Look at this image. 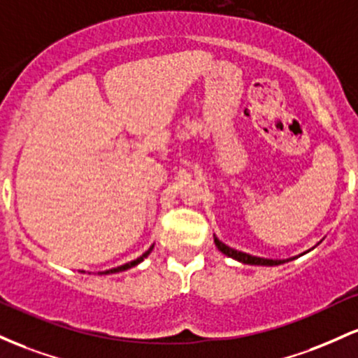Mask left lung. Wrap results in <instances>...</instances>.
<instances>
[{
  "label": "left lung",
  "instance_id": "obj_1",
  "mask_svg": "<svg viewBox=\"0 0 358 358\" xmlns=\"http://www.w3.org/2000/svg\"><path fill=\"white\" fill-rule=\"evenodd\" d=\"M213 238H215V245L216 248H218L222 254H224L227 257H230V259H235L238 260V262L242 264H248V266H267V267H272V266H280V264H286V262H291V260L298 259V257L308 254V252H311L313 248H309V250L303 252V254L296 255V257H291V259H264V257H255V255H250V254H245V252H240V250H235V248L228 247L227 243H223L222 240L218 238L216 235H213Z\"/></svg>",
  "mask_w": 358,
  "mask_h": 358
}]
</instances>
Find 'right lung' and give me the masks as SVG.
I'll return each instance as SVG.
<instances>
[{
	"label": "right lung",
	"instance_id": "add662e5",
	"mask_svg": "<svg viewBox=\"0 0 358 358\" xmlns=\"http://www.w3.org/2000/svg\"><path fill=\"white\" fill-rule=\"evenodd\" d=\"M154 250V245H152L150 248H148V250L145 252V254H142L138 257V259H135V260H131V262H127V264H123V266H120V267H113V268H110V271H103V272H98V275H108V274H116V272H123V271H128V268H131V267H135V266H138L140 262H143V260L147 259L148 255H150V252ZM84 272V271H83Z\"/></svg>",
	"mask_w": 358,
	"mask_h": 358
}]
</instances>
